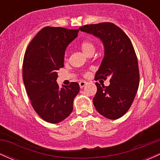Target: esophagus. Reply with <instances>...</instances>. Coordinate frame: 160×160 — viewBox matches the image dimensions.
<instances>
[{"mask_svg": "<svg viewBox=\"0 0 160 160\" xmlns=\"http://www.w3.org/2000/svg\"><path fill=\"white\" fill-rule=\"evenodd\" d=\"M86 81H80V82H79V85H80V87L81 88V89L86 86Z\"/></svg>", "mask_w": 160, "mask_h": 160, "instance_id": "1", "label": "esophagus"}]
</instances>
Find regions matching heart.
<instances>
[{
  "mask_svg": "<svg viewBox=\"0 0 160 160\" xmlns=\"http://www.w3.org/2000/svg\"><path fill=\"white\" fill-rule=\"evenodd\" d=\"M80 47H81L82 52L85 53L86 55H87L89 52H95V44L92 41H89V40H84V41H82L81 44H80ZM67 56L68 54L66 52L65 55V58H67Z\"/></svg>",
  "mask_w": 160,
  "mask_h": 160,
  "instance_id": "heart-1",
  "label": "heart"
}]
</instances>
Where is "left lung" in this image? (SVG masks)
<instances>
[{"instance_id": "obj_1", "label": "left lung", "mask_w": 160, "mask_h": 160, "mask_svg": "<svg viewBox=\"0 0 160 160\" xmlns=\"http://www.w3.org/2000/svg\"><path fill=\"white\" fill-rule=\"evenodd\" d=\"M79 29L98 38L104 47L95 80L109 78L110 85L95 82V109L110 120L120 118L131 107L139 86L138 63L132 43L122 29L111 22L86 25Z\"/></svg>"}]
</instances>
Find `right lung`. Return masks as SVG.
<instances>
[{"instance_id":"obj_1","label":"right lung","mask_w":160,"mask_h":160,"mask_svg":"<svg viewBox=\"0 0 160 160\" xmlns=\"http://www.w3.org/2000/svg\"><path fill=\"white\" fill-rule=\"evenodd\" d=\"M78 29L61 27L42 28L29 43L22 65L27 94L36 113L50 123H58L73 111V102L80 91L78 82L59 88L57 71L64 67L68 45L78 35Z\"/></svg>"}]
</instances>
